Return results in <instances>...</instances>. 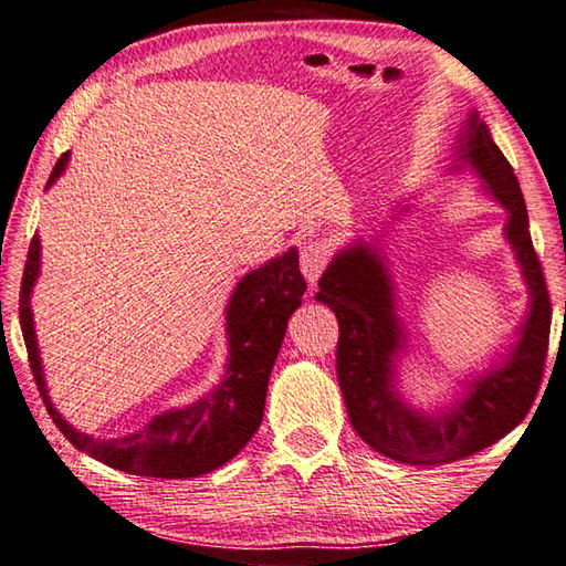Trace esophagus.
<instances>
[{"instance_id":"34e87169","label":"esophagus","mask_w":566,"mask_h":566,"mask_svg":"<svg viewBox=\"0 0 566 566\" xmlns=\"http://www.w3.org/2000/svg\"><path fill=\"white\" fill-rule=\"evenodd\" d=\"M331 243L323 241V238H315V241H308L301 248V268H303V275L305 281L311 285L318 283L321 273L328 268L331 263Z\"/></svg>"}]
</instances>
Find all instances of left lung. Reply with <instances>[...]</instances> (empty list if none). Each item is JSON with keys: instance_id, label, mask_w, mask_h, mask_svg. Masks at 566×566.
Segmentation results:
<instances>
[{"instance_id": "obj_1", "label": "left lung", "mask_w": 566, "mask_h": 566, "mask_svg": "<svg viewBox=\"0 0 566 566\" xmlns=\"http://www.w3.org/2000/svg\"><path fill=\"white\" fill-rule=\"evenodd\" d=\"M460 146L462 158H468L510 211L504 233L517 251L532 295L530 318L522 323L520 343L502 368L470 382L468 395L452 410L420 415L400 402L392 388V355L400 348L402 331L378 248L355 243L335 255L315 293L340 325L335 368L355 432L385 458L420 468L470 458L517 428L537 398L549 350V291L532 245L527 206L514 168L478 114L470 116Z\"/></svg>"}]
</instances>
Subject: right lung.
Masks as SVG:
<instances>
[{"instance_id":"add662e5","label":"right lung","mask_w":566,"mask_h":566,"mask_svg":"<svg viewBox=\"0 0 566 566\" xmlns=\"http://www.w3.org/2000/svg\"><path fill=\"white\" fill-rule=\"evenodd\" d=\"M66 161L69 154H62L46 186H52L62 176ZM36 275L39 238L34 235L29 243L22 291H19V323H22L29 368H32L39 395H42L54 424L76 450L92 454L94 460L108 464V468L161 480H186L218 470L253 438L263 420L268 378H271L273 363L281 350L285 325L308 289L295 251L248 273L238 283L226 311L228 343H231L226 380L191 408L158 415L142 432L122 440H94L74 430L54 410L46 395L32 308H29V295H32Z\"/></svg>"}]
</instances>
